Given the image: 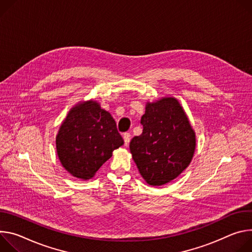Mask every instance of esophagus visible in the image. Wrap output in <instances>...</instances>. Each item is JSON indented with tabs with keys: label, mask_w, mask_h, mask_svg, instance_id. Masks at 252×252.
I'll list each match as a JSON object with an SVG mask.
<instances>
[{
	"label": "esophagus",
	"mask_w": 252,
	"mask_h": 252,
	"mask_svg": "<svg viewBox=\"0 0 252 252\" xmlns=\"http://www.w3.org/2000/svg\"><path fill=\"white\" fill-rule=\"evenodd\" d=\"M123 139H124V144L125 146H128L129 145V142H130V139H131V135L130 133L126 132L123 134Z\"/></svg>",
	"instance_id": "34e87169"
}]
</instances>
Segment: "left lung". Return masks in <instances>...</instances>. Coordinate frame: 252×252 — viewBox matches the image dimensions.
Instances as JSON below:
<instances>
[{
    "label": "left lung",
    "instance_id": "8db88e82",
    "mask_svg": "<svg viewBox=\"0 0 252 252\" xmlns=\"http://www.w3.org/2000/svg\"><path fill=\"white\" fill-rule=\"evenodd\" d=\"M142 134L132 138L130 151L137 168L152 186L175 179L190 164L195 133L175 98L147 103Z\"/></svg>",
    "mask_w": 252,
    "mask_h": 252
}]
</instances>
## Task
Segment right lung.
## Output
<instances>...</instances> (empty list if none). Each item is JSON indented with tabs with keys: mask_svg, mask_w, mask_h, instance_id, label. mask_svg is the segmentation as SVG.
I'll return each mask as SVG.
<instances>
[{
	"mask_svg": "<svg viewBox=\"0 0 252 252\" xmlns=\"http://www.w3.org/2000/svg\"><path fill=\"white\" fill-rule=\"evenodd\" d=\"M123 144L115 120L95 101L72 108L56 138L64 168L85 180L93 177L113 150Z\"/></svg>",
	"mask_w": 252,
	"mask_h": 252,
	"instance_id": "1",
	"label": "right lung"
}]
</instances>
